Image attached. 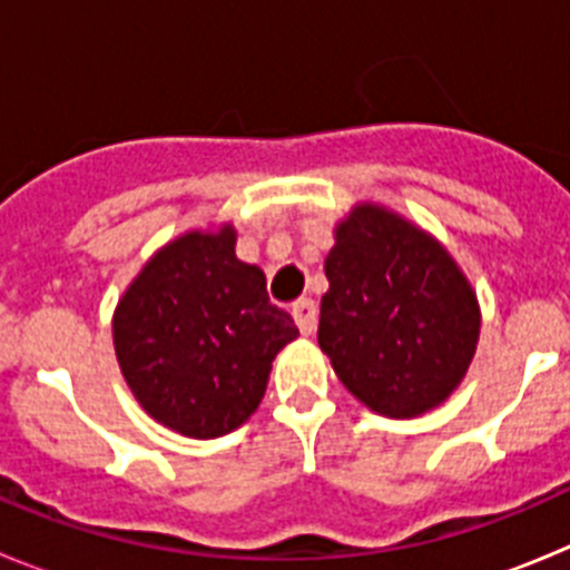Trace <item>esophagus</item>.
<instances>
[{"instance_id":"34e87169","label":"esophagus","mask_w":570,"mask_h":570,"mask_svg":"<svg viewBox=\"0 0 570 570\" xmlns=\"http://www.w3.org/2000/svg\"><path fill=\"white\" fill-rule=\"evenodd\" d=\"M291 314H294L296 320V328L302 331V334L308 336L316 331V322H320V311H316V302L308 299V296H302V299L294 302V308H291Z\"/></svg>"}]
</instances>
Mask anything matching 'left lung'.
<instances>
[{"mask_svg":"<svg viewBox=\"0 0 570 570\" xmlns=\"http://www.w3.org/2000/svg\"><path fill=\"white\" fill-rule=\"evenodd\" d=\"M320 347L360 402L425 414L451 396L480 340V305L440 242L376 205L336 228Z\"/></svg>","mask_w":570,"mask_h":570,"instance_id":"obj_1","label":"left lung"}]
</instances>
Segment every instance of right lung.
I'll return each instance as SVG.
<instances>
[{"mask_svg":"<svg viewBox=\"0 0 570 570\" xmlns=\"http://www.w3.org/2000/svg\"><path fill=\"white\" fill-rule=\"evenodd\" d=\"M234 228L185 234L136 276L114 316L116 360L156 422L194 440L230 434L299 336L268 299L265 274L234 254Z\"/></svg>","mask_w":570,"mask_h":570,"instance_id":"1","label":"right lung"}]
</instances>
